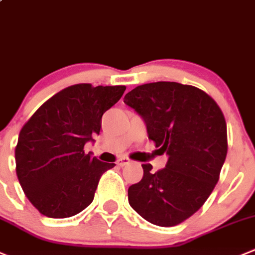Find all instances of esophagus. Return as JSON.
Here are the masks:
<instances>
[{
	"instance_id": "obj_1",
	"label": "esophagus",
	"mask_w": 255,
	"mask_h": 255,
	"mask_svg": "<svg viewBox=\"0 0 255 255\" xmlns=\"http://www.w3.org/2000/svg\"><path fill=\"white\" fill-rule=\"evenodd\" d=\"M129 163H130V159L127 157H122L117 160V164L120 165V167H125V165L129 164Z\"/></svg>"
}]
</instances>
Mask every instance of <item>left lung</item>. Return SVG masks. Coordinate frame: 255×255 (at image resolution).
I'll list each match as a JSON object with an SVG mask.
<instances>
[{
	"mask_svg": "<svg viewBox=\"0 0 255 255\" xmlns=\"http://www.w3.org/2000/svg\"><path fill=\"white\" fill-rule=\"evenodd\" d=\"M125 103L168 155L155 173L142 164L143 178L128 188L129 206L149 223L177 226L203 206L218 182L228 150L223 113L206 92L177 82L138 86Z\"/></svg>",
	"mask_w": 255,
	"mask_h": 255,
	"instance_id": "1",
	"label": "left lung"
}]
</instances>
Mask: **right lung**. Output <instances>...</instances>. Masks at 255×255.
Returning <instances> with one entry per match:
<instances>
[{
    "label": "right lung",
    "instance_id": "obj_1",
    "mask_svg": "<svg viewBox=\"0 0 255 255\" xmlns=\"http://www.w3.org/2000/svg\"><path fill=\"white\" fill-rule=\"evenodd\" d=\"M125 91V86H71L46 101L22 127L16 173L39 213L68 218L92 203L101 175L116 164L86 154L83 148L95 140L92 134H100L103 113Z\"/></svg>",
    "mask_w": 255,
    "mask_h": 255
}]
</instances>
